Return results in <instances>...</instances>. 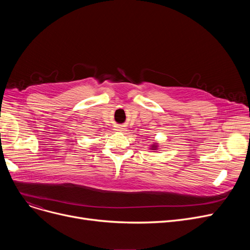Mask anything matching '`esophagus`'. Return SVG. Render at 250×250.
Segmentation results:
<instances>
[{
  "mask_svg": "<svg viewBox=\"0 0 250 250\" xmlns=\"http://www.w3.org/2000/svg\"><path fill=\"white\" fill-rule=\"evenodd\" d=\"M117 130H120V132H124V127H122V126H117Z\"/></svg>",
  "mask_w": 250,
  "mask_h": 250,
  "instance_id": "esophagus-1",
  "label": "esophagus"
}]
</instances>
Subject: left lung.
I'll return each mask as SVG.
<instances>
[{
	"instance_id": "1",
	"label": "left lung",
	"mask_w": 250,
	"mask_h": 250,
	"mask_svg": "<svg viewBox=\"0 0 250 250\" xmlns=\"http://www.w3.org/2000/svg\"><path fill=\"white\" fill-rule=\"evenodd\" d=\"M155 149H157V145L155 144V145H153V147H152V150H155Z\"/></svg>"
}]
</instances>
